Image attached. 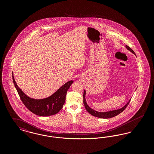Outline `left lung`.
<instances>
[{"label":"left lung","instance_id":"1","mask_svg":"<svg viewBox=\"0 0 154 154\" xmlns=\"http://www.w3.org/2000/svg\"><path fill=\"white\" fill-rule=\"evenodd\" d=\"M125 47H126V48L128 50H129L130 51L132 52L133 54H135L134 52L133 51V50H132L129 46L126 45ZM135 55H136V54H135ZM85 94H86V91H85V90H84V95H83V98H84L83 102H84V104L85 106V107L86 110H87V111H88L90 114L92 115L93 116H95V117H96L100 118H110L114 117L115 116H117L118 114L121 113L126 108V107L128 106V105L129 104V103L130 101H131V100H130L121 109H118V110L110 111H107V112H99V111H95V110H93L92 109H91V108H90L89 107V106L87 104V102H86V100H85Z\"/></svg>","mask_w":154,"mask_h":154}]
</instances>
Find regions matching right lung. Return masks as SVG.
Segmentation results:
<instances>
[{
	"label": "right lung",
	"instance_id": "add662e5",
	"mask_svg": "<svg viewBox=\"0 0 154 154\" xmlns=\"http://www.w3.org/2000/svg\"><path fill=\"white\" fill-rule=\"evenodd\" d=\"M13 81L20 99L26 107L33 114L42 117L55 115L62 109L65 102L67 91L73 82L72 80L67 82L48 97L35 99L25 95L18 87L13 76Z\"/></svg>",
	"mask_w": 154,
	"mask_h": 154
}]
</instances>
